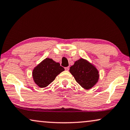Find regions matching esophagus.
<instances>
[{
  "label": "esophagus",
  "instance_id": "1",
  "mask_svg": "<svg viewBox=\"0 0 130 130\" xmlns=\"http://www.w3.org/2000/svg\"><path fill=\"white\" fill-rule=\"evenodd\" d=\"M65 70H67V71H69V70H70V67H65Z\"/></svg>",
  "mask_w": 130,
  "mask_h": 130
}]
</instances>
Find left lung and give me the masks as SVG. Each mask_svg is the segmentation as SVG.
Segmentation results:
<instances>
[{"mask_svg":"<svg viewBox=\"0 0 130 130\" xmlns=\"http://www.w3.org/2000/svg\"><path fill=\"white\" fill-rule=\"evenodd\" d=\"M70 72L75 81L86 89L92 88L98 82L99 74L97 69L88 60L80 59L70 67Z\"/></svg>","mask_w":130,"mask_h":130,"instance_id":"left-lung-1","label":"left lung"}]
</instances>
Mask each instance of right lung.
I'll return each instance as SVG.
<instances>
[{
  "label": "right lung",
  "instance_id": "add662e5",
  "mask_svg": "<svg viewBox=\"0 0 130 130\" xmlns=\"http://www.w3.org/2000/svg\"><path fill=\"white\" fill-rule=\"evenodd\" d=\"M65 70L58 62L46 58L39 63L32 72L34 82L40 88H45L50 85L58 74Z\"/></svg>",
  "mask_w": 130,
  "mask_h": 130
}]
</instances>
